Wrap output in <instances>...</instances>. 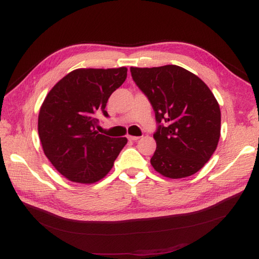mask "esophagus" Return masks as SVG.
<instances>
[{"mask_svg":"<svg viewBox=\"0 0 259 259\" xmlns=\"http://www.w3.org/2000/svg\"><path fill=\"white\" fill-rule=\"evenodd\" d=\"M128 139L131 141H137L140 139V137H137V136H128Z\"/></svg>","mask_w":259,"mask_h":259,"instance_id":"1","label":"esophagus"}]
</instances>
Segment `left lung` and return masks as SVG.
I'll return each instance as SVG.
<instances>
[{"label":"left lung","mask_w":259,"mask_h":259,"mask_svg":"<svg viewBox=\"0 0 259 259\" xmlns=\"http://www.w3.org/2000/svg\"><path fill=\"white\" fill-rule=\"evenodd\" d=\"M131 75L155 110L157 149L150 162L163 177L196 174L210 159L221 137V109L201 79L178 65L131 67Z\"/></svg>","instance_id":"8db88e82"}]
</instances>
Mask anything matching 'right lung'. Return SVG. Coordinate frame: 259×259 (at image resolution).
I'll use <instances>...</instances> for the list:
<instances>
[{
    "label": "right lung",
    "instance_id": "1",
    "mask_svg": "<svg viewBox=\"0 0 259 259\" xmlns=\"http://www.w3.org/2000/svg\"><path fill=\"white\" fill-rule=\"evenodd\" d=\"M125 67L76 69L48 93L40 108L37 131L45 155L63 177L95 184L113 167L126 138L99 134L97 115L126 78Z\"/></svg>",
    "mask_w": 259,
    "mask_h": 259
}]
</instances>
